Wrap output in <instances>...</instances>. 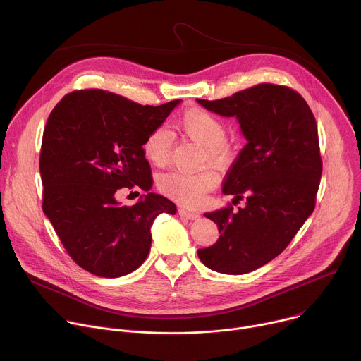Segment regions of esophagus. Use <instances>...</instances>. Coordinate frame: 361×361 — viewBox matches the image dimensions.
I'll return each mask as SVG.
<instances>
[{"label":"esophagus","instance_id":"esophagus-1","mask_svg":"<svg viewBox=\"0 0 361 361\" xmlns=\"http://www.w3.org/2000/svg\"><path fill=\"white\" fill-rule=\"evenodd\" d=\"M179 214L183 216V218H186V219H190V221H196V219L200 218V214L197 212H192V210H188V209H183V207L179 209Z\"/></svg>","mask_w":361,"mask_h":361}]
</instances>
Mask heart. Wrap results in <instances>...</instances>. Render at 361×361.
<instances>
[{"instance_id":"b5f03b06","label":"heart","mask_w":361,"mask_h":361,"mask_svg":"<svg viewBox=\"0 0 361 361\" xmlns=\"http://www.w3.org/2000/svg\"><path fill=\"white\" fill-rule=\"evenodd\" d=\"M179 129L199 145L204 147L210 159L219 161L226 155V128L224 122L213 114L193 108L186 111L179 122ZM145 158L155 166L164 168L171 159L172 136L165 126L152 129L142 143ZM218 182V173L204 169L193 173L172 171L158 179V186L164 195L188 207L200 206L206 193Z\"/></svg>"}]
</instances>
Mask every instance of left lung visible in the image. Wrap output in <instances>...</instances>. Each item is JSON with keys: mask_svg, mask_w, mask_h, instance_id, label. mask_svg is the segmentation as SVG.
Here are the masks:
<instances>
[{"mask_svg": "<svg viewBox=\"0 0 361 361\" xmlns=\"http://www.w3.org/2000/svg\"><path fill=\"white\" fill-rule=\"evenodd\" d=\"M221 116H235L247 143L222 192L233 206L204 213L219 239L199 249L200 262L225 274L253 271L279 256L313 213L322 178L314 115L296 91L259 84L218 101L196 99Z\"/></svg>", "mask_w": 361, "mask_h": 361, "instance_id": "1", "label": "left lung"}]
</instances>
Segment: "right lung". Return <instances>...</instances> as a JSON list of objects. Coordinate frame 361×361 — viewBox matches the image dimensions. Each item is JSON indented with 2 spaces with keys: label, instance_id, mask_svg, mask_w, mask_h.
I'll return each mask as SVG.
<instances>
[{
  "label": "right lung",
  "instance_id": "add662e5",
  "mask_svg": "<svg viewBox=\"0 0 361 361\" xmlns=\"http://www.w3.org/2000/svg\"><path fill=\"white\" fill-rule=\"evenodd\" d=\"M180 99L142 106L102 90L74 91L52 109L42 136V210L78 266L119 277L145 262L158 214L176 213L162 195L147 193L133 206L116 200L121 188L149 192L152 176L142 143Z\"/></svg>",
  "mask_w": 361,
  "mask_h": 361
}]
</instances>
